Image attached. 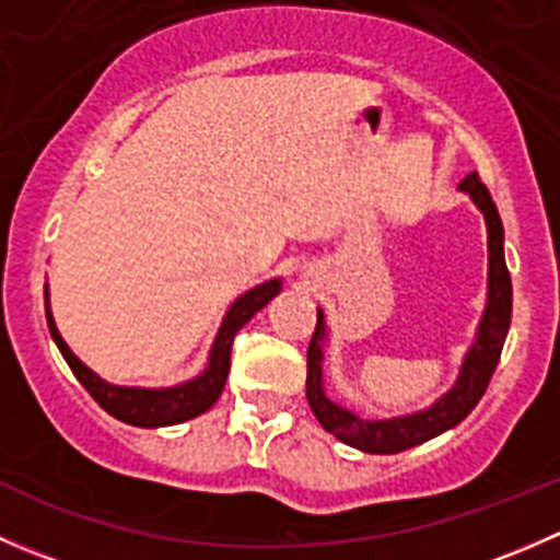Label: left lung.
<instances>
[{
    "mask_svg": "<svg viewBox=\"0 0 560 560\" xmlns=\"http://www.w3.org/2000/svg\"><path fill=\"white\" fill-rule=\"evenodd\" d=\"M460 189H466L474 197L479 211L485 213V222H488L490 292L485 319L479 325V338L471 347V352H468L466 363H463L460 380H457V385L436 406L411 417L365 422L358 415H352V411L332 404L325 395V389H322V341H325V325H322V314L316 312V327L306 354V398L314 417L319 420V425L336 439H341L343 444H349V447L363 450V453L371 455H395L409 447H417V444L428 442V439L439 436V433L450 431L457 422L466 420L474 406L479 404V398L485 395V389H488L490 380H493V371L501 360V349H504L506 330H510L512 319V279L504 259V228H501L499 208H495L488 186L482 184V178L477 173L468 175L460 184Z\"/></svg>",
    "mask_w": 560,
    "mask_h": 560,
    "instance_id": "obj_1",
    "label": "left lung"
}]
</instances>
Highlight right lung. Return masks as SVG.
Returning a JSON list of instances; mask_svg holds the SVG:
<instances>
[{"instance_id":"right-lung-1","label":"right lung","mask_w":560,"mask_h":560,"mask_svg":"<svg viewBox=\"0 0 560 560\" xmlns=\"http://www.w3.org/2000/svg\"><path fill=\"white\" fill-rule=\"evenodd\" d=\"M279 290V279H273L254 287V290L246 292L244 298H238V301L233 303V308L228 312V316H224L222 330H219L217 341H213L208 369L202 371L197 380L173 389H135L107 385V382L100 380L97 374H92V371L67 349L59 330H56L54 316L48 312V303H45V319H48L50 336H54L56 347H59L61 358L67 360V365H70V371L75 374V380L86 387V393L103 406L107 415L116 417V420L121 422H129V425L160 428L191 420V417L202 415V411H208L217 404V398L222 395V387L230 374V352H233L235 332H238ZM45 301H48V292H45Z\"/></svg>"}]
</instances>
